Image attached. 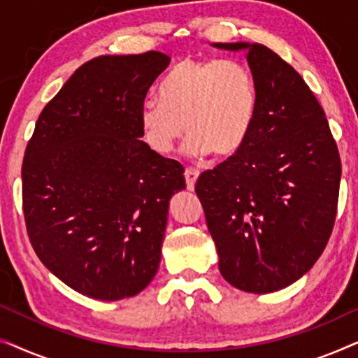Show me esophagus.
<instances>
[{"label":"esophagus","instance_id":"1","mask_svg":"<svg viewBox=\"0 0 358 358\" xmlns=\"http://www.w3.org/2000/svg\"><path fill=\"white\" fill-rule=\"evenodd\" d=\"M184 176H185V184H187V189L194 190L195 182H197V179H199V171L194 168H185Z\"/></svg>","mask_w":358,"mask_h":358}]
</instances>
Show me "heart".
<instances>
[{"mask_svg": "<svg viewBox=\"0 0 358 358\" xmlns=\"http://www.w3.org/2000/svg\"><path fill=\"white\" fill-rule=\"evenodd\" d=\"M257 85L236 60L208 58L179 62L164 78L159 97H148L138 110L145 143L169 153L187 130V151L220 158L238 153L256 122Z\"/></svg>", "mask_w": 358, "mask_h": 358, "instance_id": "heart-1", "label": "heart"}]
</instances>
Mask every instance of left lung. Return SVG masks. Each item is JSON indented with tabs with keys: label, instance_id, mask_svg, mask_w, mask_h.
<instances>
[{
	"label": "left lung",
	"instance_id": "left-lung-1",
	"mask_svg": "<svg viewBox=\"0 0 358 358\" xmlns=\"http://www.w3.org/2000/svg\"><path fill=\"white\" fill-rule=\"evenodd\" d=\"M246 50L259 107L243 148L195 184L220 272L233 287L271 293L305 275L334 228L341 158L320 102L303 78L261 43Z\"/></svg>",
	"mask_w": 358,
	"mask_h": 358
}]
</instances>
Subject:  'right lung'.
Listing matches in <instances>:
<instances>
[{
  "instance_id": "1",
  "label": "right lung",
  "mask_w": 358,
  "mask_h": 358,
  "mask_svg": "<svg viewBox=\"0 0 358 358\" xmlns=\"http://www.w3.org/2000/svg\"><path fill=\"white\" fill-rule=\"evenodd\" d=\"M171 58L102 55L43 107L22 163L27 234L43 266L96 300L135 296L161 261L184 168L141 141L138 110Z\"/></svg>"
}]
</instances>
